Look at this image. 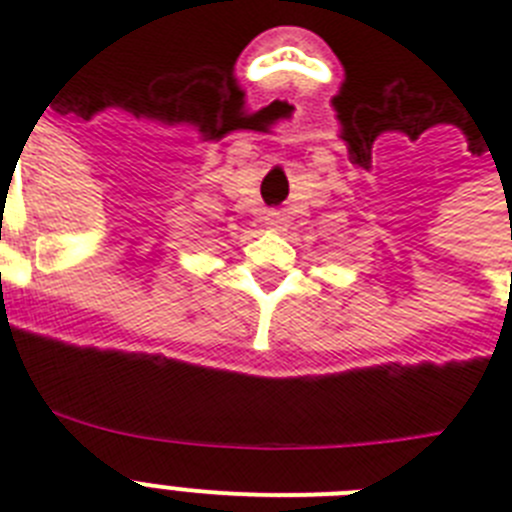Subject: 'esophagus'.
Masks as SVG:
<instances>
[{"instance_id":"34e87169","label":"esophagus","mask_w":512,"mask_h":512,"mask_svg":"<svg viewBox=\"0 0 512 512\" xmlns=\"http://www.w3.org/2000/svg\"><path fill=\"white\" fill-rule=\"evenodd\" d=\"M279 223H282V215H279V212H269V215H266V225H269V228H279Z\"/></svg>"}]
</instances>
